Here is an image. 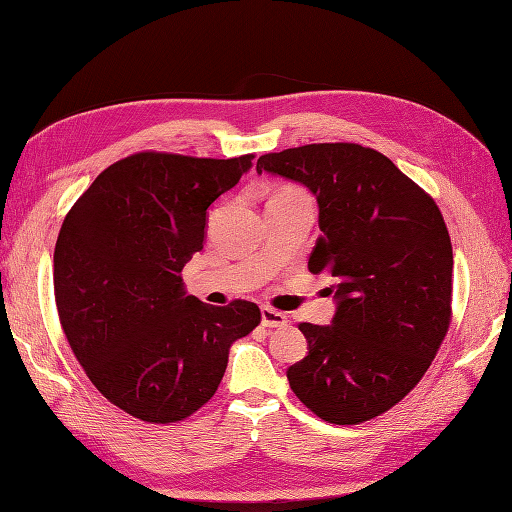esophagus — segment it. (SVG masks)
<instances>
[{
  "label": "esophagus",
  "instance_id": "esophagus-1",
  "mask_svg": "<svg viewBox=\"0 0 512 512\" xmlns=\"http://www.w3.org/2000/svg\"><path fill=\"white\" fill-rule=\"evenodd\" d=\"M260 320H262V327H269V329H282L288 324V316L271 307L260 309Z\"/></svg>",
  "mask_w": 512,
  "mask_h": 512
}]
</instances>
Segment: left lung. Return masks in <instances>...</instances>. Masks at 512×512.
<instances>
[{
    "mask_svg": "<svg viewBox=\"0 0 512 512\" xmlns=\"http://www.w3.org/2000/svg\"><path fill=\"white\" fill-rule=\"evenodd\" d=\"M256 170L316 196L307 267L335 277L331 324H299L309 352L288 367L290 389L322 421H369L414 389L448 331L453 245L442 213L389 158L354 143L267 153Z\"/></svg>",
    "mask_w": 512,
    "mask_h": 512,
    "instance_id": "8db88e82",
    "label": "left lung"
}]
</instances>
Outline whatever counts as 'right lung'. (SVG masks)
I'll return each instance as SVG.
<instances>
[{
  "mask_svg": "<svg viewBox=\"0 0 512 512\" xmlns=\"http://www.w3.org/2000/svg\"><path fill=\"white\" fill-rule=\"evenodd\" d=\"M252 158L134 153L100 173L61 224V327L96 389L141 421L177 423L205 406L230 346L258 327L256 303L213 307L181 280L203 250L209 207Z\"/></svg>",
  "mask_w": 512,
  "mask_h": 512,
  "instance_id": "right-lung-1",
  "label": "right lung"
}]
</instances>
